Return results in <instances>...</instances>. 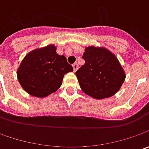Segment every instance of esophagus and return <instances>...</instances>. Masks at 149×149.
Instances as JSON below:
<instances>
[{
	"instance_id": "1",
	"label": "esophagus",
	"mask_w": 149,
	"mask_h": 149,
	"mask_svg": "<svg viewBox=\"0 0 149 149\" xmlns=\"http://www.w3.org/2000/svg\"><path fill=\"white\" fill-rule=\"evenodd\" d=\"M72 66H73V69H74V72L76 71V70H78V67H79V66H78L77 63H74V65H73Z\"/></svg>"
}]
</instances>
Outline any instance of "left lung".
<instances>
[{"mask_svg":"<svg viewBox=\"0 0 149 149\" xmlns=\"http://www.w3.org/2000/svg\"><path fill=\"white\" fill-rule=\"evenodd\" d=\"M84 65L75 74L80 88L97 100L111 97L123 84L125 74L118 59L105 48H85Z\"/></svg>","mask_w":149,"mask_h":149,"instance_id":"left-lung-1","label":"left lung"}]
</instances>
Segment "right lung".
<instances>
[{"label": "right lung", "mask_w": 149, "mask_h": 149, "mask_svg": "<svg viewBox=\"0 0 149 149\" xmlns=\"http://www.w3.org/2000/svg\"><path fill=\"white\" fill-rule=\"evenodd\" d=\"M71 71L73 67L65 57L59 55L54 45H50L27 54L18 69L17 77L27 93L44 98L59 89L64 75Z\"/></svg>", "instance_id": "1"}]
</instances>
